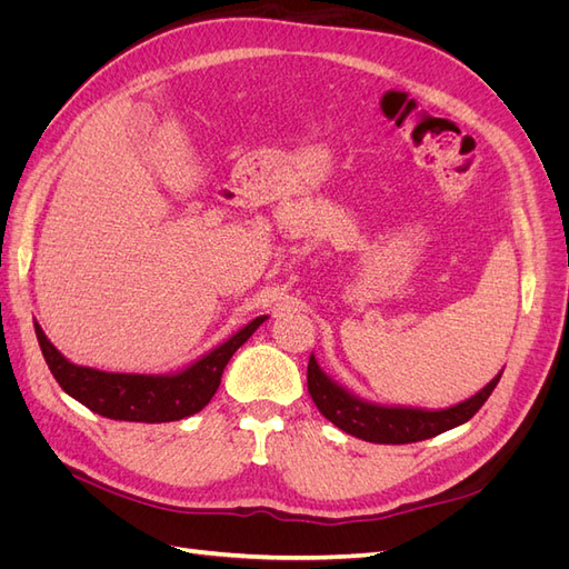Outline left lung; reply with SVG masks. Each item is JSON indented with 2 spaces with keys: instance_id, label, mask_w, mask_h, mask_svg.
Returning a JSON list of instances; mask_svg holds the SVG:
<instances>
[{
  "instance_id": "8db88e82",
  "label": "left lung",
  "mask_w": 569,
  "mask_h": 569,
  "mask_svg": "<svg viewBox=\"0 0 569 569\" xmlns=\"http://www.w3.org/2000/svg\"><path fill=\"white\" fill-rule=\"evenodd\" d=\"M503 370L493 380L479 389L470 399H465L451 408L427 410V408H403V406H380L337 385L330 375H325L316 356L308 360V393L322 416L337 425L341 432L366 439L372 443H412L432 439L446 429H453L468 422L501 380Z\"/></svg>"
}]
</instances>
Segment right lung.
I'll list each match as a JSON object with an SVG mask.
<instances>
[{"instance_id": "obj_1", "label": "right lung", "mask_w": 569, "mask_h": 569, "mask_svg": "<svg viewBox=\"0 0 569 569\" xmlns=\"http://www.w3.org/2000/svg\"><path fill=\"white\" fill-rule=\"evenodd\" d=\"M268 320L258 316L194 363L168 375L107 372L76 366L51 343L36 320L42 356L61 389L97 416L126 422H176L194 416L213 399L232 353Z\"/></svg>"}]
</instances>
